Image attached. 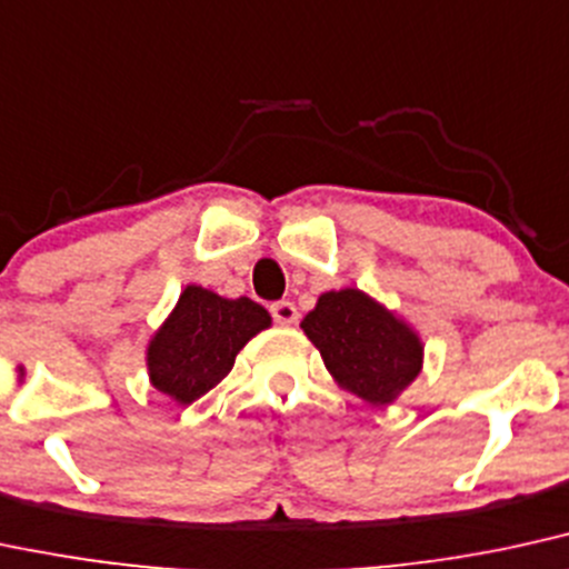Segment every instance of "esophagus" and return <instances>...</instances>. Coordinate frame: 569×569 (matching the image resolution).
Here are the masks:
<instances>
[{"instance_id":"obj_1","label":"esophagus","mask_w":569,"mask_h":569,"mask_svg":"<svg viewBox=\"0 0 569 569\" xmlns=\"http://www.w3.org/2000/svg\"><path fill=\"white\" fill-rule=\"evenodd\" d=\"M270 312L278 326H293L299 320V310L291 302H276L270 307Z\"/></svg>"}]
</instances>
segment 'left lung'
I'll use <instances>...</instances> for the list:
<instances>
[{
  "label": "left lung",
  "instance_id": "8db88e82",
  "mask_svg": "<svg viewBox=\"0 0 569 569\" xmlns=\"http://www.w3.org/2000/svg\"><path fill=\"white\" fill-rule=\"evenodd\" d=\"M302 331L331 379L368 406H392L423 368L419 331L360 289L320 293Z\"/></svg>",
  "mask_w": 569,
  "mask_h": 569
}]
</instances>
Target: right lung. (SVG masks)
<instances>
[{
  "mask_svg": "<svg viewBox=\"0 0 569 569\" xmlns=\"http://www.w3.org/2000/svg\"><path fill=\"white\" fill-rule=\"evenodd\" d=\"M270 326V312L249 297L228 299L188 283L146 347L150 385L177 406H190L214 389L232 371L238 352Z\"/></svg>",
  "mask_w": 569,
  "mask_h": 569,
  "instance_id": "right-lung-1",
  "label": "right lung"
}]
</instances>
